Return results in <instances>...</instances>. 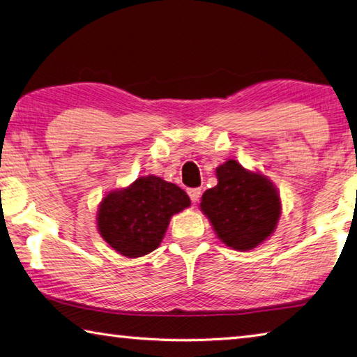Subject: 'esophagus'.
I'll list each match as a JSON object with an SVG mask.
<instances>
[{
	"instance_id": "34e87169",
	"label": "esophagus",
	"mask_w": 357,
	"mask_h": 357,
	"mask_svg": "<svg viewBox=\"0 0 357 357\" xmlns=\"http://www.w3.org/2000/svg\"><path fill=\"white\" fill-rule=\"evenodd\" d=\"M188 195L191 197V201L196 204L199 201V197H201L202 192H201V190H199V188H191V190H188Z\"/></svg>"
}]
</instances>
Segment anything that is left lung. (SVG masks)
Wrapping results in <instances>:
<instances>
[{"instance_id":"left-lung-1","label":"left lung","mask_w":357,"mask_h":357,"mask_svg":"<svg viewBox=\"0 0 357 357\" xmlns=\"http://www.w3.org/2000/svg\"><path fill=\"white\" fill-rule=\"evenodd\" d=\"M218 185L204 192L201 210L224 245L251 251L273 235L282 202L266 175L249 171L236 160L216 167Z\"/></svg>"}]
</instances>
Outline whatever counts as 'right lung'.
Returning <instances> with one entry per match:
<instances>
[{
  "label": "right lung",
  "instance_id": "obj_1",
  "mask_svg": "<svg viewBox=\"0 0 357 357\" xmlns=\"http://www.w3.org/2000/svg\"><path fill=\"white\" fill-rule=\"evenodd\" d=\"M190 205L188 195L177 185L144 175L106 192L98 204L97 230L117 254L137 259L160 246L171 218Z\"/></svg>",
  "mask_w": 357,
  "mask_h": 357
}]
</instances>
